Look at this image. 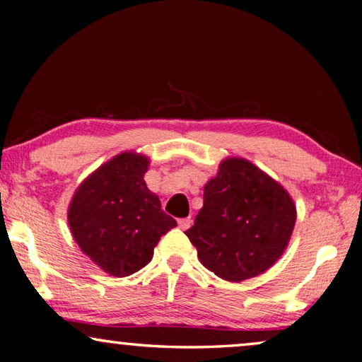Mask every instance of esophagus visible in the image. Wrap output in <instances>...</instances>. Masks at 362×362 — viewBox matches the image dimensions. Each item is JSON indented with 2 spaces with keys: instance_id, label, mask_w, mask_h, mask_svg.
Segmentation results:
<instances>
[{
  "instance_id": "obj_1",
  "label": "esophagus",
  "mask_w": 362,
  "mask_h": 362,
  "mask_svg": "<svg viewBox=\"0 0 362 362\" xmlns=\"http://www.w3.org/2000/svg\"><path fill=\"white\" fill-rule=\"evenodd\" d=\"M192 223H193L192 218H182L179 220V228L182 231H187V229H189V226H192Z\"/></svg>"
}]
</instances>
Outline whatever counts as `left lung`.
I'll return each instance as SVG.
<instances>
[{
    "instance_id": "1",
    "label": "left lung",
    "mask_w": 362,
    "mask_h": 362,
    "mask_svg": "<svg viewBox=\"0 0 362 362\" xmlns=\"http://www.w3.org/2000/svg\"><path fill=\"white\" fill-rule=\"evenodd\" d=\"M296 204L284 185L240 156H228L204 185V204L185 233L204 267L239 284L266 272L290 244Z\"/></svg>"
}]
</instances>
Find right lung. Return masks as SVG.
Returning <instances> with one entry per match:
<instances>
[{
    "instance_id": "right-lung-1",
    "label": "right lung",
    "mask_w": 362,
    "mask_h": 362,
    "mask_svg": "<svg viewBox=\"0 0 362 362\" xmlns=\"http://www.w3.org/2000/svg\"><path fill=\"white\" fill-rule=\"evenodd\" d=\"M148 166L147 155L118 153L85 177L68 206L76 244L112 277H128L147 266L161 235L177 226L147 188Z\"/></svg>"
}]
</instances>
